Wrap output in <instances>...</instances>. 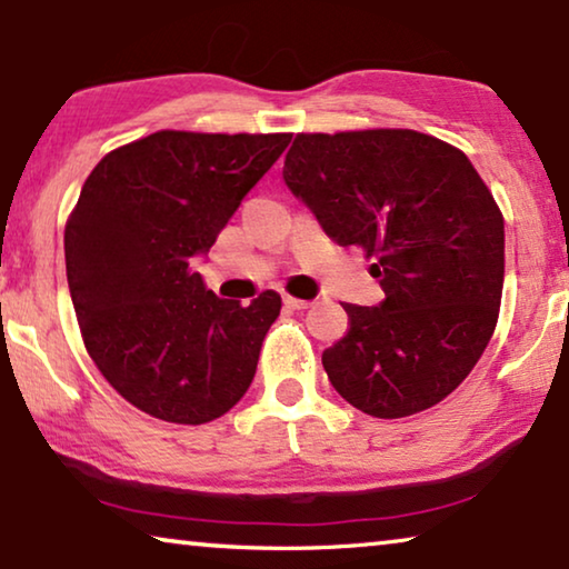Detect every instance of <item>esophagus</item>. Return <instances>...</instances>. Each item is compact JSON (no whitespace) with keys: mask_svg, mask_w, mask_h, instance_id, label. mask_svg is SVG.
Listing matches in <instances>:
<instances>
[{"mask_svg":"<svg viewBox=\"0 0 569 569\" xmlns=\"http://www.w3.org/2000/svg\"><path fill=\"white\" fill-rule=\"evenodd\" d=\"M283 303H286L288 309H293V311H301V309H309L311 307V301L293 299V296H283Z\"/></svg>","mask_w":569,"mask_h":569,"instance_id":"34e87169","label":"esophagus"}]
</instances>
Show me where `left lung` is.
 Returning a JSON list of instances; mask_svg holds the SVG:
<instances>
[{
	"label": "left lung",
	"instance_id": "obj_1",
	"mask_svg": "<svg viewBox=\"0 0 569 569\" xmlns=\"http://www.w3.org/2000/svg\"><path fill=\"white\" fill-rule=\"evenodd\" d=\"M283 180L340 247H363L383 301L346 303L350 330L322 353L338 395L373 418L446 399L498 322L506 223L467 154L407 128L299 133Z\"/></svg>",
	"mask_w": 569,
	"mask_h": 569
}]
</instances>
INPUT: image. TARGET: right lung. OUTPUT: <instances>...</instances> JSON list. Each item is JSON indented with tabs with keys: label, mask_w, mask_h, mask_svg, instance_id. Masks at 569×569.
<instances>
[{
	"label": "right lung",
	"mask_w": 569,
	"mask_h": 569,
	"mask_svg": "<svg viewBox=\"0 0 569 569\" xmlns=\"http://www.w3.org/2000/svg\"><path fill=\"white\" fill-rule=\"evenodd\" d=\"M291 133L157 131L100 159L63 231L67 281L87 353L151 418L203 426L258 371L281 296L219 299L206 258Z\"/></svg>",
	"instance_id": "right-lung-1"
}]
</instances>
